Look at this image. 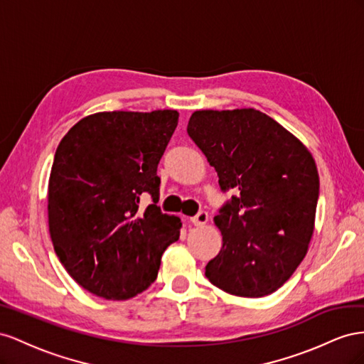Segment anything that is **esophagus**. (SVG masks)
Listing matches in <instances>:
<instances>
[{
    "instance_id": "1",
    "label": "esophagus",
    "mask_w": 364,
    "mask_h": 364,
    "mask_svg": "<svg viewBox=\"0 0 364 364\" xmlns=\"http://www.w3.org/2000/svg\"><path fill=\"white\" fill-rule=\"evenodd\" d=\"M207 221H209V215H207V212H204V210L198 212L195 216L191 218V223L193 225H204Z\"/></svg>"
}]
</instances>
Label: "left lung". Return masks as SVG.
<instances>
[{
    "label": "left lung",
    "mask_w": 364,
    "mask_h": 364,
    "mask_svg": "<svg viewBox=\"0 0 364 364\" xmlns=\"http://www.w3.org/2000/svg\"><path fill=\"white\" fill-rule=\"evenodd\" d=\"M188 134L221 191L236 192L213 218L223 247L205 277L233 296L274 293L304 261L314 232L320 184L313 155L253 108L195 111Z\"/></svg>",
    "instance_id": "obj_1"
}]
</instances>
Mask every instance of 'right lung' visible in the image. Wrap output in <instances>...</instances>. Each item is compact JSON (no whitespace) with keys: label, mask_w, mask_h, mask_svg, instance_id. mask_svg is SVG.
<instances>
[{"label":"right lung","mask_w":364,"mask_h":364,"mask_svg":"<svg viewBox=\"0 0 364 364\" xmlns=\"http://www.w3.org/2000/svg\"><path fill=\"white\" fill-rule=\"evenodd\" d=\"M176 124L175 109L96 112L60 140L48 180V228L60 264L87 291L109 300L140 294L178 241L180 218L157 205V168ZM144 196L153 200L146 210Z\"/></svg>","instance_id":"add662e5"}]
</instances>
